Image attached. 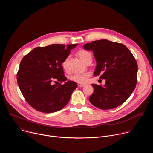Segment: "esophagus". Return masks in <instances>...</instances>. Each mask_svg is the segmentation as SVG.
<instances>
[{
  "label": "esophagus",
  "instance_id": "34e87169",
  "mask_svg": "<svg viewBox=\"0 0 153 153\" xmlns=\"http://www.w3.org/2000/svg\"><path fill=\"white\" fill-rule=\"evenodd\" d=\"M77 85H78V86H79V87H83V86H85L86 85L84 84V83H79L77 84Z\"/></svg>",
  "mask_w": 153,
  "mask_h": 153
}]
</instances>
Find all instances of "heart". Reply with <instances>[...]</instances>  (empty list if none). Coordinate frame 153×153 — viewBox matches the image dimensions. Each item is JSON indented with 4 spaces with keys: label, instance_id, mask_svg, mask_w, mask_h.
<instances>
[{
    "label": "heart",
    "instance_id": "obj_1",
    "mask_svg": "<svg viewBox=\"0 0 153 153\" xmlns=\"http://www.w3.org/2000/svg\"><path fill=\"white\" fill-rule=\"evenodd\" d=\"M77 54L79 56V57L81 59V60L85 63L88 60V59L91 58V54L88 51H86L83 50H81L79 51L77 53ZM68 60V57H67L62 62V67L65 70H66L67 68ZM90 76V73L89 72H85V73H75L71 75L70 77V79L72 81L80 83H83L88 82Z\"/></svg>",
    "mask_w": 153,
    "mask_h": 153
}]
</instances>
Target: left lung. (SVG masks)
Masks as SVG:
<instances>
[{"label": "left lung", "instance_id": "left-lung-1", "mask_svg": "<svg viewBox=\"0 0 153 153\" xmlns=\"http://www.w3.org/2000/svg\"><path fill=\"white\" fill-rule=\"evenodd\" d=\"M84 49L93 51L97 65L94 73L105 79L104 86L92 84L94 92L89 100L101 110H110L123 103L135 89L137 63L129 49L122 43L102 39L87 43Z\"/></svg>", "mask_w": 153, "mask_h": 153}]
</instances>
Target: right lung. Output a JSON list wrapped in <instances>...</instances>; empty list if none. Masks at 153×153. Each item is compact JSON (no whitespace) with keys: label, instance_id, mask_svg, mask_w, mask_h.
Instances as JSON below:
<instances>
[{"label":"right lung","instance_id":"right-lung-1","mask_svg":"<svg viewBox=\"0 0 153 153\" xmlns=\"http://www.w3.org/2000/svg\"><path fill=\"white\" fill-rule=\"evenodd\" d=\"M77 45L36 47L22 59L17 74V83L26 101L37 111L54 113L68 103L77 84L66 81L62 63ZM58 81L64 83L53 84Z\"/></svg>","mask_w":153,"mask_h":153}]
</instances>
